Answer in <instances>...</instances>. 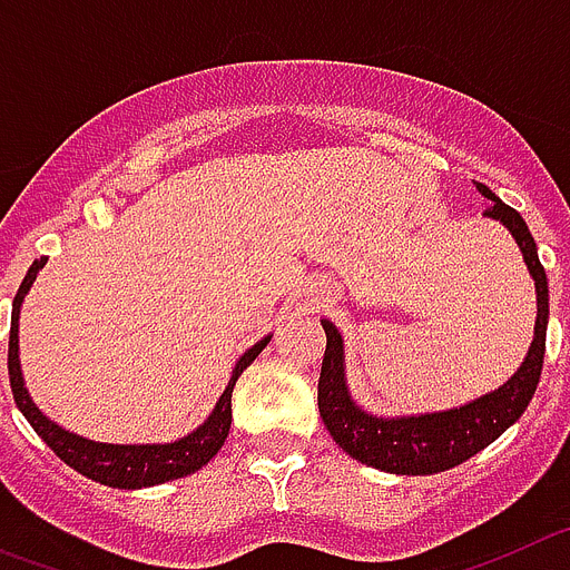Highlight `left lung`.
I'll use <instances>...</instances> for the list:
<instances>
[{
    "mask_svg": "<svg viewBox=\"0 0 570 570\" xmlns=\"http://www.w3.org/2000/svg\"><path fill=\"white\" fill-rule=\"evenodd\" d=\"M491 206L484 209V217H493L504 229L511 232L519 244L528 272L537 284V326H533L531 350L524 355L522 367L504 381L499 390L479 395L476 402L462 407L442 410V413L422 415H381L364 413L353 402L344 375V341L335 330L333 321H321L326 333L324 364L318 379V410L326 430L344 453L358 459L361 464L379 468L384 473L399 476H430L442 470L456 468L476 456L491 442H497L504 430L517 422L524 407L531 404L537 393L539 375H542V358H546V330H548V278L539 264L537 244L531 229L517 209L499 200L484 183H476Z\"/></svg>",
    "mask_w": 570,
    "mask_h": 570,
    "instance_id": "1",
    "label": "left lung"
}]
</instances>
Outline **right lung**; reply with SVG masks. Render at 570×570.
<instances>
[{"label": "right lung", "instance_id": "add662e5", "mask_svg": "<svg viewBox=\"0 0 570 570\" xmlns=\"http://www.w3.org/2000/svg\"><path fill=\"white\" fill-rule=\"evenodd\" d=\"M46 266L42 261H33V266L24 275L22 286H19L17 298H13V313H11V341H8V375H11V390L13 402L22 410V415L31 422L37 435L48 448L57 453L68 468H73L82 476L94 479V482L108 484V488H122V491H137V488H151V484L171 482V479H183L200 470L203 464H209L217 456V450L224 448L226 435H229L232 424V390H235L237 375L249 367L257 355L264 353V346L269 344L272 335L257 341L249 346L240 358H237L232 379L226 384L224 395L217 399L215 410L206 422L189 435H183L177 442L168 444H106V442H91L77 433H68L66 428H59L51 422L42 410L33 404V399L24 390L22 367H19V309L22 301L37 281V272Z\"/></svg>", "mask_w": 570, "mask_h": 570}]
</instances>
